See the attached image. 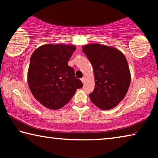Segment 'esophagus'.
I'll list each match as a JSON object with an SVG mask.
<instances>
[{
	"label": "esophagus",
	"instance_id": "esophagus-1",
	"mask_svg": "<svg viewBox=\"0 0 158 158\" xmlns=\"http://www.w3.org/2000/svg\"><path fill=\"white\" fill-rule=\"evenodd\" d=\"M81 81H82V83H84L85 82V78H84V77H82V78L81 79Z\"/></svg>",
	"mask_w": 158,
	"mask_h": 158
}]
</instances>
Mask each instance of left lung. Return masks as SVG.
<instances>
[{
	"label": "left lung",
	"instance_id": "left-lung-1",
	"mask_svg": "<svg viewBox=\"0 0 158 158\" xmlns=\"http://www.w3.org/2000/svg\"><path fill=\"white\" fill-rule=\"evenodd\" d=\"M82 51L94 70L95 89L89 95L92 102L103 110L115 107L125 98L131 80L123 53L100 44L85 45Z\"/></svg>",
	"mask_w": 158,
	"mask_h": 158
}]
</instances>
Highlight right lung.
<instances>
[{
	"instance_id": "right-lung-1",
	"label": "right lung",
	"mask_w": 158,
	"mask_h": 158,
	"mask_svg": "<svg viewBox=\"0 0 158 158\" xmlns=\"http://www.w3.org/2000/svg\"><path fill=\"white\" fill-rule=\"evenodd\" d=\"M75 49L73 45L50 44L37 48L32 54L28 85L35 98L45 107L53 110L63 107L83 86L68 65Z\"/></svg>"
}]
</instances>
